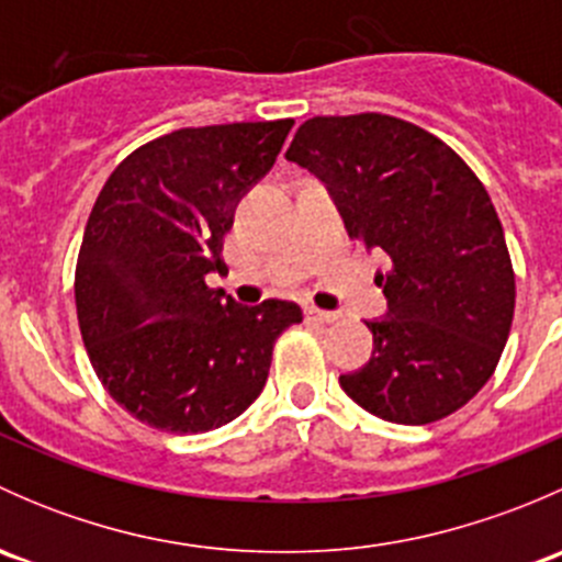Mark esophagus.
<instances>
[{
  "label": "esophagus",
  "instance_id": "esophagus-1",
  "mask_svg": "<svg viewBox=\"0 0 562 562\" xmlns=\"http://www.w3.org/2000/svg\"><path fill=\"white\" fill-rule=\"evenodd\" d=\"M304 317H307L310 323H334V321H339L337 313H326V310H317V307L304 310Z\"/></svg>",
  "mask_w": 562,
  "mask_h": 562
}]
</instances>
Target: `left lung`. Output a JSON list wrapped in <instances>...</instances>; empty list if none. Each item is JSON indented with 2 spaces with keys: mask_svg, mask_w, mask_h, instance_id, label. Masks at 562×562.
Instances as JSON below:
<instances>
[{
  "mask_svg": "<svg viewBox=\"0 0 562 562\" xmlns=\"http://www.w3.org/2000/svg\"><path fill=\"white\" fill-rule=\"evenodd\" d=\"M291 162L331 192L350 239L389 255L378 274L389 315L367 321L372 359L339 375L378 418L432 424L492 378L514 321L512 255L490 192L451 146L386 116H313Z\"/></svg>",
  "mask_w": 562,
  "mask_h": 562,
  "instance_id": "1",
  "label": "left lung"
}]
</instances>
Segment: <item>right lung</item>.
<instances>
[{
	"label": "right lung",
	"mask_w": 562,
	"mask_h": 562,
	"mask_svg": "<svg viewBox=\"0 0 562 562\" xmlns=\"http://www.w3.org/2000/svg\"><path fill=\"white\" fill-rule=\"evenodd\" d=\"M293 119L184 127L124 157L94 201L76 263L89 361L133 418L173 435L234 422L266 386L302 307H241L206 274L239 198L269 173Z\"/></svg>",
	"instance_id": "1"
}]
</instances>
